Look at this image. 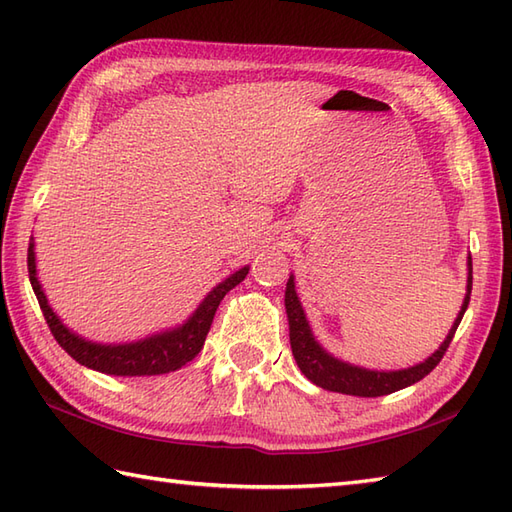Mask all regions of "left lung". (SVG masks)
<instances>
[{
    "instance_id": "left-lung-1",
    "label": "left lung",
    "mask_w": 512,
    "mask_h": 512,
    "mask_svg": "<svg viewBox=\"0 0 512 512\" xmlns=\"http://www.w3.org/2000/svg\"><path fill=\"white\" fill-rule=\"evenodd\" d=\"M471 288H473V264L469 257V279H466V297L462 303V310L455 317L447 339L433 352L427 361L418 363L407 369H396V372H378V369H365L352 363L339 361L332 354H328L314 339V334L308 325L306 312L301 308V301L295 290V277L290 275L286 284V312H288V325H290V347L292 356L301 369V374L314 385H319L328 391H339V394L347 396H361V398H376L394 394L398 389H405L413 383H418L429 372L436 369V365L442 361V356L447 354V347L453 341V334L458 330V325L464 317L466 308L471 301Z\"/></svg>"
}]
</instances>
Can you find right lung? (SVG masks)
I'll return each instance as SVG.
<instances>
[{
	"mask_svg": "<svg viewBox=\"0 0 512 512\" xmlns=\"http://www.w3.org/2000/svg\"><path fill=\"white\" fill-rule=\"evenodd\" d=\"M28 275L52 336L76 363L96 369V372L112 374V376H158V374L176 372V369L187 365L195 356H198V352L204 345L206 334L211 330L217 306H220V301L224 299L228 290H233L239 281H244V277L248 275V266L239 268L237 273L226 277L222 284H217L209 295L204 297L198 310H195L182 325H178V328L160 332V334H151L147 339H140L136 343H118V345L85 341L83 336L65 328L61 319L57 317V312L50 308V303L46 295H43L41 284L37 279L35 242H30L28 246Z\"/></svg>",
	"mask_w": 512,
	"mask_h": 512,
	"instance_id": "1",
	"label": "right lung"
}]
</instances>
